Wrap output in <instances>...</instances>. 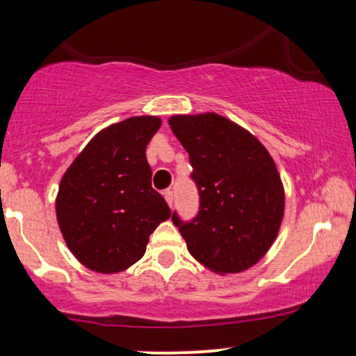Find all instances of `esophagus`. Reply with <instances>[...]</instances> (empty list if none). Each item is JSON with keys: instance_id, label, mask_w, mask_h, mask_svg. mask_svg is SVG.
I'll list each match as a JSON object with an SVG mask.
<instances>
[{"instance_id": "1", "label": "esophagus", "mask_w": 356, "mask_h": 356, "mask_svg": "<svg viewBox=\"0 0 356 356\" xmlns=\"http://www.w3.org/2000/svg\"><path fill=\"white\" fill-rule=\"evenodd\" d=\"M164 199H165V202L169 204V207H172V204H174V192L170 191V189L164 191Z\"/></svg>"}]
</instances>
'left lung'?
<instances>
[{
    "label": "left lung",
    "mask_w": 356,
    "mask_h": 356,
    "mask_svg": "<svg viewBox=\"0 0 356 356\" xmlns=\"http://www.w3.org/2000/svg\"><path fill=\"white\" fill-rule=\"evenodd\" d=\"M169 125L191 159L201 211L172 216L195 261L216 275L259 263L284 218V187L275 159L249 130L216 112L172 115Z\"/></svg>",
    "instance_id": "8db88e82"
}]
</instances>
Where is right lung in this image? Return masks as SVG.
<instances>
[{
	"mask_svg": "<svg viewBox=\"0 0 356 356\" xmlns=\"http://www.w3.org/2000/svg\"><path fill=\"white\" fill-rule=\"evenodd\" d=\"M155 115L129 117L102 129L65 170L56 194V220L79 263L115 275L145 254L149 236L170 218L152 189L147 144L161 129Z\"/></svg>",
	"mask_w": 356,
	"mask_h": 356,
	"instance_id": "add662e5",
	"label": "right lung"
}]
</instances>
